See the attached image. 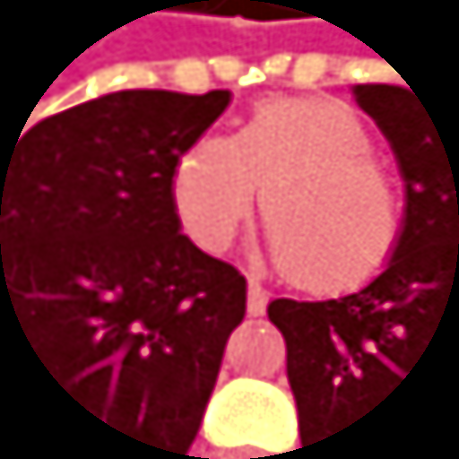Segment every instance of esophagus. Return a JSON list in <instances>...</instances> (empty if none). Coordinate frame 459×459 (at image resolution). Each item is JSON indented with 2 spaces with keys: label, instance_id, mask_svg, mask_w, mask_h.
<instances>
[{
  "label": "esophagus",
  "instance_id": "obj_1",
  "mask_svg": "<svg viewBox=\"0 0 459 459\" xmlns=\"http://www.w3.org/2000/svg\"><path fill=\"white\" fill-rule=\"evenodd\" d=\"M268 307V287L260 280H248V314H264Z\"/></svg>",
  "mask_w": 459,
  "mask_h": 459
}]
</instances>
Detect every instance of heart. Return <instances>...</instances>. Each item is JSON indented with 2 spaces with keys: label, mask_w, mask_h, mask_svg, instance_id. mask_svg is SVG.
Returning a JSON list of instances; mask_svg holds the SVG:
<instances>
[{
  "label": "heart",
  "mask_w": 459,
  "mask_h": 459,
  "mask_svg": "<svg viewBox=\"0 0 459 459\" xmlns=\"http://www.w3.org/2000/svg\"><path fill=\"white\" fill-rule=\"evenodd\" d=\"M256 195L272 253L310 291L372 280L403 233V206L376 164L368 122L330 95L256 102L233 137H195L168 179L179 230L206 253L230 248Z\"/></svg>",
  "instance_id": "heart-1"
}]
</instances>
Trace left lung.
<instances>
[{"label": "left lung", "mask_w": 459, "mask_h": 459, "mask_svg": "<svg viewBox=\"0 0 459 459\" xmlns=\"http://www.w3.org/2000/svg\"><path fill=\"white\" fill-rule=\"evenodd\" d=\"M407 87H352L403 176V233L384 272L325 303H268L314 459L372 453L418 384L459 387V107Z\"/></svg>", "instance_id": "8db88e82"}]
</instances>
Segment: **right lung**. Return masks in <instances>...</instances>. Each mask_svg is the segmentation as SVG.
<instances>
[{
	"mask_svg": "<svg viewBox=\"0 0 459 459\" xmlns=\"http://www.w3.org/2000/svg\"><path fill=\"white\" fill-rule=\"evenodd\" d=\"M226 107L230 91H114L0 137V345L80 459H183L199 434L245 276L179 233L168 179Z\"/></svg>",
	"mask_w": 459,
	"mask_h": 459,
	"instance_id": "add662e5",
	"label": "right lung"
}]
</instances>
